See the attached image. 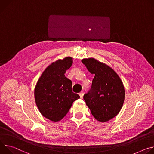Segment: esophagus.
<instances>
[{
  "mask_svg": "<svg viewBox=\"0 0 154 154\" xmlns=\"http://www.w3.org/2000/svg\"><path fill=\"white\" fill-rule=\"evenodd\" d=\"M79 96H80V98H82L83 95H84V94H83L82 92H80V93L79 94Z\"/></svg>",
  "mask_w": 154,
  "mask_h": 154,
  "instance_id": "34e87169",
  "label": "esophagus"
}]
</instances>
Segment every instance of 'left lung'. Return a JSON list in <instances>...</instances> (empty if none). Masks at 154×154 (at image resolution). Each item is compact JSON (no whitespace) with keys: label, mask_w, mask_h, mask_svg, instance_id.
<instances>
[{"label":"left lung","mask_w":154,"mask_h":154,"mask_svg":"<svg viewBox=\"0 0 154 154\" xmlns=\"http://www.w3.org/2000/svg\"><path fill=\"white\" fill-rule=\"evenodd\" d=\"M81 62L95 75L91 91L84 95L86 105L97 121H109L122 108L125 100L123 82L112 68L103 62L92 57Z\"/></svg>","instance_id":"left-lung-1"}]
</instances>
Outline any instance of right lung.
I'll return each mask as SVG.
<instances>
[{"instance_id":"right-lung-1","label":"right lung","mask_w":154,"mask_h":154,"mask_svg":"<svg viewBox=\"0 0 154 154\" xmlns=\"http://www.w3.org/2000/svg\"><path fill=\"white\" fill-rule=\"evenodd\" d=\"M73 64L66 57L51 63L42 73L34 90L36 105L43 116L53 122L62 119L79 98L72 91V82L65 76Z\"/></svg>"}]
</instances>
